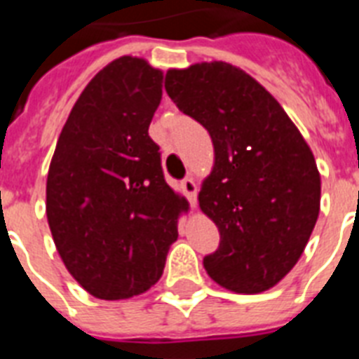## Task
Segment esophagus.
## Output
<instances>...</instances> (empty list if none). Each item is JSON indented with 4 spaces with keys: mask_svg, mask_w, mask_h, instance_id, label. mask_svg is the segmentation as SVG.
Segmentation results:
<instances>
[{
    "mask_svg": "<svg viewBox=\"0 0 359 359\" xmlns=\"http://www.w3.org/2000/svg\"><path fill=\"white\" fill-rule=\"evenodd\" d=\"M182 190H184L186 197L190 199V205L191 207H196L197 205V184L196 180L188 177V179L182 180Z\"/></svg>",
    "mask_w": 359,
    "mask_h": 359,
    "instance_id": "esophagus-1",
    "label": "esophagus"
}]
</instances>
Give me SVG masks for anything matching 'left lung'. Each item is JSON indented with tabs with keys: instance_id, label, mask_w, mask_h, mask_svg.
Here are the masks:
<instances>
[{
	"instance_id": "1",
	"label": "left lung",
	"mask_w": 359,
	"mask_h": 359,
	"mask_svg": "<svg viewBox=\"0 0 359 359\" xmlns=\"http://www.w3.org/2000/svg\"><path fill=\"white\" fill-rule=\"evenodd\" d=\"M177 108L214 145L199 207L219 231L203 259L210 278L240 294L278 285L306 250L320 210V173L281 104L238 67L212 61L165 74Z\"/></svg>"
}]
</instances>
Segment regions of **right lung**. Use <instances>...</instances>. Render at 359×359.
Returning a JSON list of instances; mask_svg holds the SVG:
<instances>
[{"instance_id": "add662e5", "label": "right lung", "mask_w": 359, "mask_h": 359, "mask_svg": "<svg viewBox=\"0 0 359 359\" xmlns=\"http://www.w3.org/2000/svg\"><path fill=\"white\" fill-rule=\"evenodd\" d=\"M163 72L123 55L76 100L46 180V216L70 276L100 300H124L162 278L188 201L163 179L149 124Z\"/></svg>"}]
</instances>
